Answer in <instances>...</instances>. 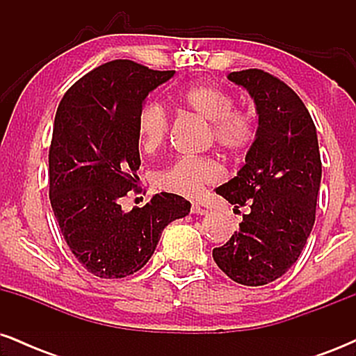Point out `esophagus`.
Instances as JSON below:
<instances>
[{
  "instance_id": "34e87169",
  "label": "esophagus",
  "mask_w": 356,
  "mask_h": 356,
  "mask_svg": "<svg viewBox=\"0 0 356 356\" xmlns=\"http://www.w3.org/2000/svg\"><path fill=\"white\" fill-rule=\"evenodd\" d=\"M191 211L194 212V214H201V216H202V214H207V211L204 209V207L201 206V204H197V202H194V204H192Z\"/></svg>"
}]
</instances>
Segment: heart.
I'll list each match as a JSON object with an SVG mask.
<instances>
[{"label": "heart", "instance_id": "1", "mask_svg": "<svg viewBox=\"0 0 356 356\" xmlns=\"http://www.w3.org/2000/svg\"><path fill=\"white\" fill-rule=\"evenodd\" d=\"M177 102L191 112L209 120V140L229 154L248 149L256 138L257 122L251 108L236 105L227 90L216 85H192L177 93ZM170 115L159 102L142 105L137 115L138 144L147 152L165 142ZM222 175L219 162L209 155H184L155 174V184L167 192L195 195L204 186L218 182Z\"/></svg>", "mask_w": 356, "mask_h": 356}]
</instances>
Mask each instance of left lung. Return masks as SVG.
<instances>
[{"label": "left lung", "instance_id": "left-lung-1", "mask_svg": "<svg viewBox=\"0 0 356 356\" xmlns=\"http://www.w3.org/2000/svg\"><path fill=\"white\" fill-rule=\"evenodd\" d=\"M227 79L254 99L259 127L246 164L216 189L236 211L248 207V214L224 246L212 249V257L236 283L263 286L296 263L313 229L320 147L308 108L283 80L257 68Z\"/></svg>", "mask_w": 356, "mask_h": 356}]
</instances>
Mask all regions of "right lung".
Instances as JSON below:
<instances>
[{"instance_id":"obj_1","label":"right lung","mask_w":356,"mask_h":356,"mask_svg":"<svg viewBox=\"0 0 356 356\" xmlns=\"http://www.w3.org/2000/svg\"><path fill=\"white\" fill-rule=\"evenodd\" d=\"M174 73L108 61L75 81L56 110L48 154L51 209L73 256L93 276L137 273L167 224L191 211L189 201L169 192L130 212L120 206L138 191V112L149 92Z\"/></svg>"}]
</instances>
